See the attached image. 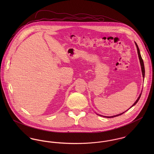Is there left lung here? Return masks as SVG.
Here are the masks:
<instances>
[{"label": "left lung", "mask_w": 154, "mask_h": 154, "mask_svg": "<svg viewBox=\"0 0 154 154\" xmlns=\"http://www.w3.org/2000/svg\"><path fill=\"white\" fill-rule=\"evenodd\" d=\"M135 44H136V48H137V54H138L139 59V60H140V63L141 69H142V76H143V78H145V67H144L143 61L142 58V57H141V55H140V50H139V49L138 45H137V44H136V42H135ZM141 94H142V92L140 94V95H139V97L137 98V99L136 100V101H135V103L132 105V107H131V108H132L133 106H134V105H135V104L138 102V101H139V100L140 99V96H141ZM131 108H130V109H131ZM128 110H129V109H128ZM128 110H126V111H128ZM126 111H125V112H122V113H120V114H117V115H116V116H110V117H109V116H101V115H99V116H103V117H107V118H111V117H117V116H120V115H122V114H123L124 112H125Z\"/></svg>", "instance_id": "1"}]
</instances>
